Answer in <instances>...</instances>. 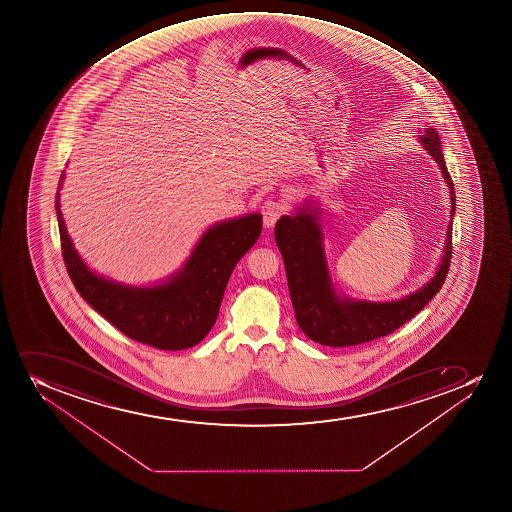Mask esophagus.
Segmentation results:
<instances>
[{"instance_id": "esophagus-1", "label": "esophagus", "mask_w": 512, "mask_h": 512, "mask_svg": "<svg viewBox=\"0 0 512 512\" xmlns=\"http://www.w3.org/2000/svg\"><path fill=\"white\" fill-rule=\"evenodd\" d=\"M289 210V205L282 202V200H275V198H269L262 207V215H264L265 227H274L275 222L279 220L284 213Z\"/></svg>"}]
</instances>
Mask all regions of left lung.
I'll return each instance as SVG.
<instances>
[{"label": "left lung", "mask_w": 512, "mask_h": 512, "mask_svg": "<svg viewBox=\"0 0 512 512\" xmlns=\"http://www.w3.org/2000/svg\"><path fill=\"white\" fill-rule=\"evenodd\" d=\"M420 142L436 158L449 183L451 215L454 217L456 188L447 172L439 135L434 128H427L424 135H420ZM320 240L322 233L312 210H302L294 217L285 215L275 225V242L284 259L297 324L309 339L329 347L365 344L392 334L434 299V295L442 289L451 267L452 222L449 223L446 255L442 257L441 267L424 289L417 290L405 299L384 304L340 300L330 285Z\"/></svg>", "instance_id": "8db88e82"}]
</instances>
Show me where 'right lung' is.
Wrapping results in <instances>:
<instances>
[{"label":"right lung","mask_w":512,"mask_h":512,"mask_svg":"<svg viewBox=\"0 0 512 512\" xmlns=\"http://www.w3.org/2000/svg\"><path fill=\"white\" fill-rule=\"evenodd\" d=\"M58 202L56 195L61 253L78 294L127 337L162 350L190 349L205 339L217 320L235 265L262 232L259 213L215 225L168 284L133 289L97 277L81 262Z\"/></svg>","instance_id":"obj_1"}]
</instances>
